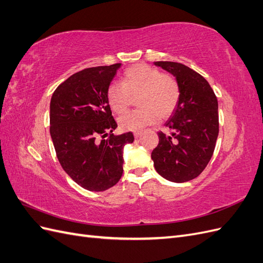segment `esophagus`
Here are the masks:
<instances>
[{
    "instance_id": "obj_1",
    "label": "esophagus",
    "mask_w": 263,
    "mask_h": 263,
    "mask_svg": "<svg viewBox=\"0 0 263 263\" xmlns=\"http://www.w3.org/2000/svg\"><path fill=\"white\" fill-rule=\"evenodd\" d=\"M141 134H142V132L137 130V132H135V133H134V136H135V138H138V137H140V136H141Z\"/></svg>"
}]
</instances>
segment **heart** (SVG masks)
Masks as SVG:
<instances>
[{
	"label": "heart",
	"mask_w": 263,
	"mask_h": 263,
	"mask_svg": "<svg viewBox=\"0 0 263 263\" xmlns=\"http://www.w3.org/2000/svg\"><path fill=\"white\" fill-rule=\"evenodd\" d=\"M137 95L139 108L118 119L125 130H139L159 117L172 115L181 99V86L172 74L148 65H135L125 71L121 84H110L106 92L109 107L119 115L129 108L132 98Z\"/></svg>",
	"instance_id": "1"
}]
</instances>
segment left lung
<instances>
[{"label":"left lung","instance_id":"8db88e82","mask_svg":"<svg viewBox=\"0 0 263 263\" xmlns=\"http://www.w3.org/2000/svg\"><path fill=\"white\" fill-rule=\"evenodd\" d=\"M177 78L181 99L177 109L159 132L151 153L157 172L171 182H187L200 176L214 154L219 130L218 102L209 82L194 70L172 61H157Z\"/></svg>","mask_w":263,"mask_h":263}]
</instances>
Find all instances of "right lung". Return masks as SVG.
<instances>
[{"mask_svg": "<svg viewBox=\"0 0 263 263\" xmlns=\"http://www.w3.org/2000/svg\"><path fill=\"white\" fill-rule=\"evenodd\" d=\"M121 63L87 68L69 77L50 101L55 155L77 184L93 192L114 186L123 174V148L133 133L115 136L106 92Z\"/></svg>", "mask_w": 263, "mask_h": 263, "instance_id": "add662e5", "label": "right lung"}]
</instances>
